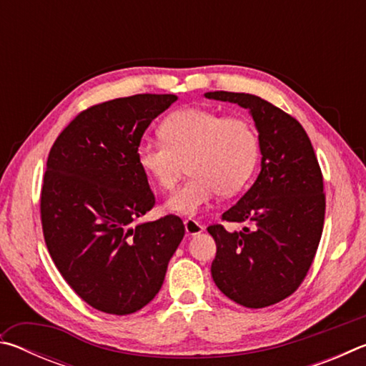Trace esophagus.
Wrapping results in <instances>:
<instances>
[{
	"label": "esophagus",
	"mask_w": 366,
	"mask_h": 366,
	"mask_svg": "<svg viewBox=\"0 0 366 366\" xmlns=\"http://www.w3.org/2000/svg\"><path fill=\"white\" fill-rule=\"evenodd\" d=\"M184 226H185V232H187V235H197L203 232V224H200L197 219L194 218H187L184 221Z\"/></svg>",
	"instance_id": "esophagus-1"
}]
</instances>
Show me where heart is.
Here are the masks:
<instances>
[{
	"mask_svg": "<svg viewBox=\"0 0 366 366\" xmlns=\"http://www.w3.org/2000/svg\"><path fill=\"white\" fill-rule=\"evenodd\" d=\"M163 142H142L140 169L169 192L189 163L190 177L168 200V208L192 216L219 194L242 190L257 169L259 140L253 124L240 116H222L207 108L174 111L159 127Z\"/></svg>",
	"mask_w": 366,
	"mask_h": 366,
	"instance_id": "obj_1",
	"label": "heart"
}]
</instances>
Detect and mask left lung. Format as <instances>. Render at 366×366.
I'll use <instances>...</instances> for the list:
<instances>
[{
    "label": "left lung",
    "instance_id": "left-lung-1",
    "mask_svg": "<svg viewBox=\"0 0 366 366\" xmlns=\"http://www.w3.org/2000/svg\"><path fill=\"white\" fill-rule=\"evenodd\" d=\"M205 97L250 109L262 150L257 181L221 214L247 226L239 232L208 226L216 242L213 281L239 305H274L305 280L323 232L326 197L317 154L302 124L263 98L234 92Z\"/></svg>",
    "mask_w": 366,
    "mask_h": 366
}]
</instances>
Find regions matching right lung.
<instances>
[{
	"mask_svg": "<svg viewBox=\"0 0 366 366\" xmlns=\"http://www.w3.org/2000/svg\"><path fill=\"white\" fill-rule=\"evenodd\" d=\"M176 95L116 98L79 113L48 154L40 197L45 244L90 307L131 315L154 299L185 234L176 214L132 227L154 207L137 163L142 135Z\"/></svg>",
	"mask_w": 366,
	"mask_h": 366,
	"instance_id": "right-lung-1",
	"label": "right lung"
}]
</instances>
